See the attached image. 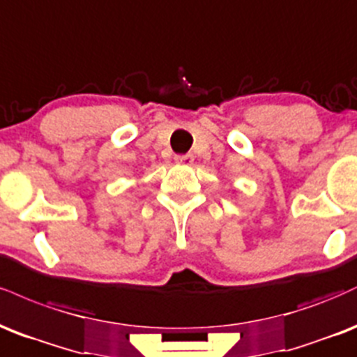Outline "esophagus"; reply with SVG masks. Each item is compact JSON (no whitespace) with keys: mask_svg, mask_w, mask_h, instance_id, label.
Masks as SVG:
<instances>
[{"mask_svg":"<svg viewBox=\"0 0 357 357\" xmlns=\"http://www.w3.org/2000/svg\"><path fill=\"white\" fill-rule=\"evenodd\" d=\"M175 162L182 163V165H192V162H194V155H192V153L175 155Z\"/></svg>","mask_w":357,"mask_h":357,"instance_id":"34e87169","label":"esophagus"}]
</instances>
